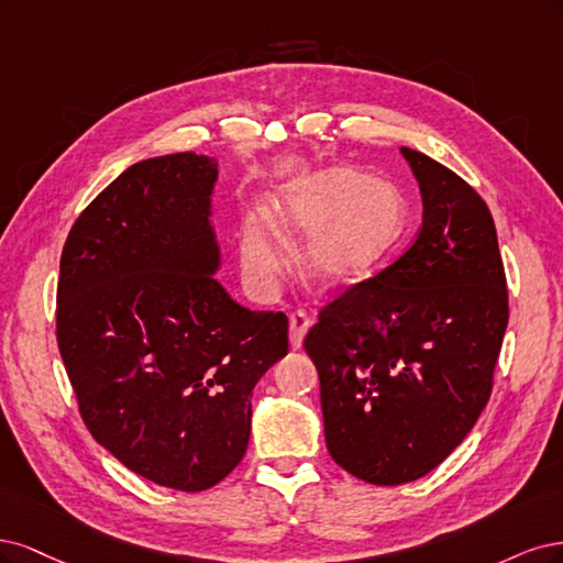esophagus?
<instances>
[{"label": "esophagus", "instance_id": "esophagus-1", "mask_svg": "<svg viewBox=\"0 0 563 563\" xmlns=\"http://www.w3.org/2000/svg\"><path fill=\"white\" fill-rule=\"evenodd\" d=\"M311 313L306 311V308H297V311L289 316V343H292V349H301V341L308 332V328H311Z\"/></svg>", "mask_w": 563, "mask_h": 563}]
</instances>
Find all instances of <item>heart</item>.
<instances>
[{
    "label": "heart",
    "instance_id": "1",
    "mask_svg": "<svg viewBox=\"0 0 563 563\" xmlns=\"http://www.w3.org/2000/svg\"><path fill=\"white\" fill-rule=\"evenodd\" d=\"M407 208L395 187L353 168H328L285 185L271 217L250 212L239 229L241 264L250 283L274 292L285 268V243L308 241L301 266L320 287H349L369 278L400 245Z\"/></svg>",
    "mask_w": 563,
    "mask_h": 563
}]
</instances>
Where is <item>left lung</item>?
Listing matches in <instances>:
<instances>
[{"instance_id":"left-lung-1","label":"left lung","mask_w":563,"mask_h":563,"mask_svg":"<svg viewBox=\"0 0 563 563\" xmlns=\"http://www.w3.org/2000/svg\"><path fill=\"white\" fill-rule=\"evenodd\" d=\"M402 154L423 196L419 235L390 266L324 303L303 339L330 456L378 486L428 475L473 430L510 316L484 198L434 158Z\"/></svg>"}]
</instances>
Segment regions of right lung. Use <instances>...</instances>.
Here are the masks:
<instances>
[{"label":"right lung","instance_id":"obj_1","mask_svg":"<svg viewBox=\"0 0 563 563\" xmlns=\"http://www.w3.org/2000/svg\"><path fill=\"white\" fill-rule=\"evenodd\" d=\"M217 161H140L71 224L56 336L79 413L135 475L206 492L245 456L252 388L287 355V316L250 311L212 276Z\"/></svg>","mask_w":563,"mask_h":563}]
</instances>
